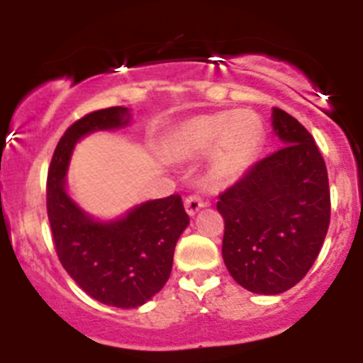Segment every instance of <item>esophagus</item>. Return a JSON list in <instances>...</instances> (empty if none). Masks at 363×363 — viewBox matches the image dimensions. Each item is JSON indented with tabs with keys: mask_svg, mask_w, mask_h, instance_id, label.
<instances>
[{
	"mask_svg": "<svg viewBox=\"0 0 363 363\" xmlns=\"http://www.w3.org/2000/svg\"><path fill=\"white\" fill-rule=\"evenodd\" d=\"M205 205H207V201L201 200L200 196H189L185 200V211H187L189 216H196L198 211L203 209Z\"/></svg>",
	"mask_w": 363,
	"mask_h": 363,
	"instance_id": "obj_1",
	"label": "esophagus"
}]
</instances>
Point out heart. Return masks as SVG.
Here are the masks:
<instances>
[{
  "mask_svg": "<svg viewBox=\"0 0 363 363\" xmlns=\"http://www.w3.org/2000/svg\"><path fill=\"white\" fill-rule=\"evenodd\" d=\"M264 143V125L255 112H213L182 121L169 136V152L191 158L211 149L220 179H236L249 171Z\"/></svg>",
  "mask_w": 363,
  "mask_h": 363,
  "instance_id": "heart-1",
  "label": "heart"
}]
</instances>
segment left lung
I'll list each match as a JSON object with an SVG mask.
<instances>
[{"mask_svg":"<svg viewBox=\"0 0 363 363\" xmlns=\"http://www.w3.org/2000/svg\"><path fill=\"white\" fill-rule=\"evenodd\" d=\"M271 120L281 149L255 163L216 205L225 220V267L256 294L285 293L306 277L331 218L325 162L313 136L277 107Z\"/></svg>","mask_w":363,"mask_h":363,"instance_id":"8db88e82","label":"left lung"}]
</instances>
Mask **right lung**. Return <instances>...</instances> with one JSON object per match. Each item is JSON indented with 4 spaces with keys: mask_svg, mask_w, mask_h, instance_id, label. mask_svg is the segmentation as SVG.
<instances>
[{
    "mask_svg": "<svg viewBox=\"0 0 363 363\" xmlns=\"http://www.w3.org/2000/svg\"><path fill=\"white\" fill-rule=\"evenodd\" d=\"M127 107L91 112L57 142L47 178V213L57 258L76 284L105 306L134 309L163 289L178 238L189 225L182 198L134 205L121 216L99 220L70 196L67 172L74 147L92 133L129 127Z\"/></svg>",
    "mask_w": 363,
    "mask_h": 363,
    "instance_id": "1",
    "label": "right lung"
}]
</instances>
